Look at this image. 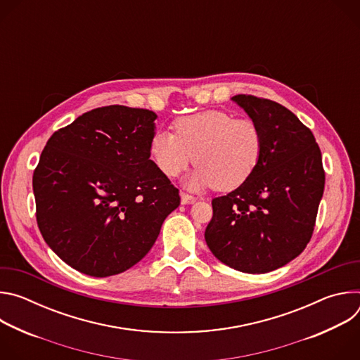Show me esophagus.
<instances>
[{
	"label": "esophagus",
	"instance_id": "esophagus-1",
	"mask_svg": "<svg viewBox=\"0 0 360 360\" xmlns=\"http://www.w3.org/2000/svg\"><path fill=\"white\" fill-rule=\"evenodd\" d=\"M196 200V198L193 195H189L186 192H181V202L184 205H188V203H193Z\"/></svg>",
	"mask_w": 360,
	"mask_h": 360
}]
</instances>
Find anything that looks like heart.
Returning <instances> with one entry per match:
<instances>
[{
    "mask_svg": "<svg viewBox=\"0 0 360 360\" xmlns=\"http://www.w3.org/2000/svg\"><path fill=\"white\" fill-rule=\"evenodd\" d=\"M174 132L155 131L149 141V157L165 176L175 178L193 161L199 164L189 185L233 191L258 168L262 131L249 118H233L218 110L184 115L172 122Z\"/></svg>",
    "mask_w": 360,
    "mask_h": 360,
    "instance_id": "b5f03b06",
    "label": "heart"
}]
</instances>
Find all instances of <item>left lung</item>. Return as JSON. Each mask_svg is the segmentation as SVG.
Wrapping results in <instances>:
<instances>
[{"instance_id":"left-lung-1","label":"left lung","mask_w":360,"mask_h":360,"mask_svg":"<svg viewBox=\"0 0 360 360\" xmlns=\"http://www.w3.org/2000/svg\"><path fill=\"white\" fill-rule=\"evenodd\" d=\"M232 99L261 128L264 152L243 185L212 199L205 240L225 265L266 274L312 238L325 188L322 153L312 131L278 102L246 94Z\"/></svg>"}]
</instances>
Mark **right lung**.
<instances>
[{
    "instance_id": "right-lung-1",
    "label": "right lung",
    "mask_w": 360,
    "mask_h": 360,
    "mask_svg": "<svg viewBox=\"0 0 360 360\" xmlns=\"http://www.w3.org/2000/svg\"><path fill=\"white\" fill-rule=\"evenodd\" d=\"M155 120L143 108L101 107L48 139L32 175L37 224L78 272L107 278L129 269L179 207V189L149 160Z\"/></svg>"
}]
</instances>
